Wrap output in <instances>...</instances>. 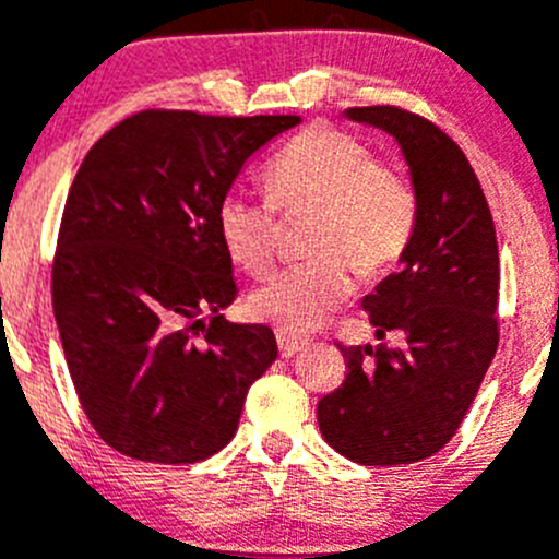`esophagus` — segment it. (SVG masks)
Wrapping results in <instances>:
<instances>
[{
	"label": "esophagus",
	"mask_w": 559,
	"mask_h": 559,
	"mask_svg": "<svg viewBox=\"0 0 559 559\" xmlns=\"http://www.w3.org/2000/svg\"><path fill=\"white\" fill-rule=\"evenodd\" d=\"M275 338H278L281 357H292L308 346V338H300V335H295V333H284V330H278V335H275Z\"/></svg>",
	"instance_id": "esophagus-1"
}]
</instances>
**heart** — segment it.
Segmentation results:
<instances>
[{
	"label": "heart",
	"mask_w": 559,
	"mask_h": 559,
	"mask_svg": "<svg viewBox=\"0 0 559 559\" xmlns=\"http://www.w3.org/2000/svg\"><path fill=\"white\" fill-rule=\"evenodd\" d=\"M267 199L226 193L215 229L237 267L264 278L275 264V210L311 213L308 262L275 275L251 295V313L284 333L313 330L352 295L360 278L390 273L409 248L420 197L401 166L373 160L357 135L338 128H308L264 169Z\"/></svg>",
	"instance_id": "1"
}]
</instances>
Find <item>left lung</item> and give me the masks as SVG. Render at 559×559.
Returning <instances> with one entry per match:
<instances>
[{
	"label": "left lung",
	"mask_w": 559,
	"mask_h": 559,
	"mask_svg": "<svg viewBox=\"0 0 559 559\" xmlns=\"http://www.w3.org/2000/svg\"><path fill=\"white\" fill-rule=\"evenodd\" d=\"M399 142L420 215L401 270L362 300L377 338L404 349L344 346L346 379L317 406L330 448L366 467L435 456L451 442L495 360L500 253L491 210L467 155L442 128L399 106L346 108Z\"/></svg>",
	"instance_id": "obj_1"
}]
</instances>
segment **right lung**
<instances>
[{"label":"right lung","instance_id":"add662e5","mask_svg":"<svg viewBox=\"0 0 559 559\" xmlns=\"http://www.w3.org/2000/svg\"><path fill=\"white\" fill-rule=\"evenodd\" d=\"M297 122L147 108L81 160L53 253V317L81 409L122 456L218 453L278 357L267 324L221 317L237 284L215 210L248 158Z\"/></svg>","mask_w":559,"mask_h":559}]
</instances>
